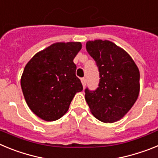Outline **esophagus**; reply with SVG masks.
Masks as SVG:
<instances>
[{"instance_id": "34e87169", "label": "esophagus", "mask_w": 158, "mask_h": 158, "mask_svg": "<svg viewBox=\"0 0 158 158\" xmlns=\"http://www.w3.org/2000/svg\"><path fill=\"white\" fill-rule=\"evenodd\" d=\"M81 83H82V85H83V87H85L86 85V79L85 77H83L81 79Z\"/></svg>"}]
</instances>
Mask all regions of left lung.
<instances>
[{
  "label": "left lung",
  "instance_id": "left-lung-1",
  "mask_svg": "<svg viewBox=\"0 0 158 158\" xmlns=\"http://www.w3.org/2000/svg\"><path fill=\"white\" fill-rule=\"evenodd\" d=\"M86 50L100 72L99 87L85 92L92 114L101 122L114 123L130 111L140 90V73L123 49L108 40L88 41Z\"/></svg>",
  "mask_w": 158,
  "mask_h": 158
}]
</instances>
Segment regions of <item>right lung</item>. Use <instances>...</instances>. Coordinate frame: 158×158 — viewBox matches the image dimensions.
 Returning <instances> with one entry per match:
<instances>
[{
    "label": "right lung",
    "instance_id": "1",
    "mask_svg": "<svg viewBox=\"0 0 158 158\" xmlns=\"http://www.w3.org/2000/svg\"><path fill=\"white\" fill-rule=\"evenodd\" d=\"M80 42L56 43L38 52L23 69L20 85L29 108L45 121L63 116L77 93L83 90L73 59Z\"/></svg>",
    "mask_w": 158,
    "mask_h": 158
}]
</instances>
